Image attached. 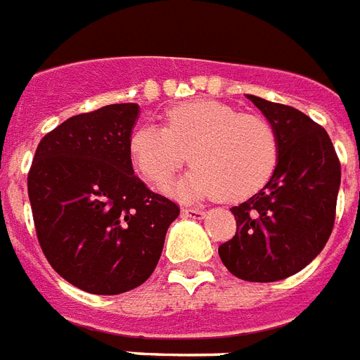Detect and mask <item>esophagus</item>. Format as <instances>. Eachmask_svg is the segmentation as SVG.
<instances>
[{
	"label": "esophagus",
	"mask_w": 360,
	"mask_h": 360,
	"mask_svg": "<svg viewBox=\"0 0 360 360\" xmlns=\"http://www.w3.org/2000/svg\"><path fill=\"white\" fill-rule=\"evenodd\" d=\"M181 213H183V217H191V219H202L205 215L204 210H196V207H183Z\"/></svg>",
	"instance_id": "1"
}]
</instances>
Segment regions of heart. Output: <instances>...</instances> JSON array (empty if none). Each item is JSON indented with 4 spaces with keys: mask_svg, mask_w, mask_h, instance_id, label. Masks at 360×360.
Wrapping results in <instances>:
<instances>
[{
    "mask_svg": "<svg viewBox=\"0 0 360 360\" xmlns=\"http://www.w3.org/2000/svg\"><path fill=\"white\" fill-rule=\"evenodd\" d=\"M128 149L134 168L160 191L191 155L194 168L175 188L181 198L245 200L270 181L279 160L270 120L215 100L174 105L164 115V128H137Z\"/></svg>",
    "mask_w": 360,
    "mask_h": 360,
    "instance_id": "b5f03b06",
    "label": "heart"
}]
</instances>
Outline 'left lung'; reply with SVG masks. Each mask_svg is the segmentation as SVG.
I'll use <instances>...</instances> for the list:
<instances>
[{
  "instance_id": "8db88e82",
  "label": "left lung",
  "mask_w": 360,
  "mask_h": 360,
  "mask_svg": "<svg viewBox=\"0 0 360 360\" xmlns=\"http://www.w3.org/2000/svg\"><path fill=\"white\" fill-rule=\"evenodd\" d=\"M278 131L279 160L270 181L234 205L236 236L219 257L236 278L270 283L295 276L333 234L342 168L330 137L308 115L247 94Z\"/></svg>"
}]
</instances>
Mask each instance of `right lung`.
<instances>
[{
	"label": "right lung",
	"mask_w": 360,
	"mask_h": 360,
	"mask_svg": "<svg viewBox=\"0 0 360 360\" xmlns=\"http://www.w3.org/2000/svg\"><path fill=\"white\" fill-rule=\"evenodd\" d=\"M137 103L71 117L35 150L27 194L37 240L60 276L92 295H120L155 271L179 207L134 175Z\"/></svg>",
	"instance_id": "1"
}]
</instances>
